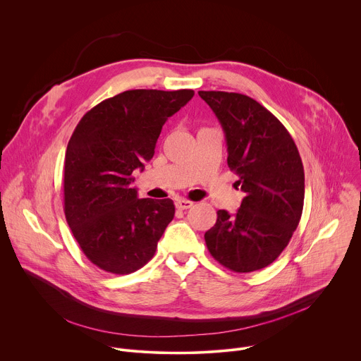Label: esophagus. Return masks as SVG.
Returning a JSON list of instances; mask_svg holds the SVG:
<instances>
[{"mask_svg": "<svg viewBox=\"0 0 361 361\" xmlns=\"http://www.w3.org/2000/svg\"><path fill=\"white\" fill-rule=\"evenodd\" d=\"M194 205V202L192 201H190V200H185V198H183V200H177L176 201V207L178 209V210H187V209H191Z\"/></svg>", "mask_w": 361, "mask_h": 361, "instance_id": "obj_1", "label": "esophagus"}]
</instances>
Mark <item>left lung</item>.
I'll return each mask as SVG.
<instances>
[{
    "label": "left lung",
    "mask_w": 361,
    "mask_h": 361,
    "mask_svg": "<svg viewBox=\"0 0 361 361\" xmlns=\"http://www.w3.org/2000/svg\"><path fill=\"white\" fill-rule=\"evenodd\" d=\"M217 116L227 164L245 192L235 214L217 212L204 234L210 254L235 273L270 266L295 231L304 204V169L287 128L255 99L226 91H198Z\"/></svg>",
    "instance_id": "1"
}]
</instances>
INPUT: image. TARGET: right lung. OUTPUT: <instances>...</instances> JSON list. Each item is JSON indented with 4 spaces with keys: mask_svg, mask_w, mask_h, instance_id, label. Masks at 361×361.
<instances>
[{
    "mask_svg": "<svg viewBox=\"0 0 361 361\" xmlns=\"http://www.w3.org/2000/svg\"><path fill=\"white\" fill-rule=\"evenodd\" d=\"M192 95V90H128L101 101L77 124L64 159V213L98 269L130 274L156 254L174 202L138 198L133 173L152 159L164 123Z\"/></svg>",
    "mask_w": 361,
    "mask_h": 361,
    "instance_id": "obj_1",
    "label": "right lung"
}]
</instances>
